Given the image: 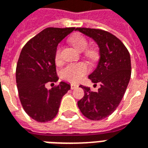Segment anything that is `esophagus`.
<instances>
[{"label":"esophagus","mask_w":148,"mask_h":148,"mask_svg":"<svg viewBox=\"0 0 148 148\" xmlns=\"http://www.w3.org/2000/svg\"><path fill=\"white\" fill-rule=\"evenodd\" d=\"M77 87H78V86L76 85V84H71V90H74V89H76V88H77Z\"/></svg>","instance_id":"1"}]
</instances>
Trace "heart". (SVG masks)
I'll list each match as a JSON object with an SVG mask.
<instances>
[{
  "label": "heart",
  "instance_id": "obj_1",
  "mask_svg": "<svg viewBox=\"0 0 148 148\" xmlns=\"http://www.w3.org/2000/svg\"><path fill=\"white\" fill-rule=\"evenodd\" d=\"M69 41L75 48L79 51H83L87 47L88 42L86 39L81 34H74L70 37ZM88 58L93 59L96 58L97 52L94 49H89L86 52ZM55 59L56 63H59L61 61V48L58 47L55 54ZM88 72V67L83 62L80 63H72L67 65L62 71V77L65 80L71 82H77L83 77L85 74Z\"/></svg>",
  "mask_w": 148,
  "mask_h": 148
}]
</instances>
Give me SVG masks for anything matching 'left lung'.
I'll use <instances>...</instances> for the list:
<instances>
[{"label":"left lung","instance_id":"1","mask_svg":"<svg viewBox=\"0 0 148 148\" xmlns=\"http://www.w3.org/2000/svg\"><path fill=\"white\" fill-rule=\"evenodd\" d=\"M90 37L99 47L100 58L97 68L89 78L93 83H101L97 92L81 85L84 97L77 101L82 113L90 120L100 121L108 117L117 108L126 91L131 77L129 52L117 37L106 31L77 27Z\"/></svg>","mask_w":148,"mask_h":148}]
</instances>
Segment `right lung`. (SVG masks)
<instances>
[{
    "label": "right lung",
    "instance_id": "right-lung-1",
    "mask_svg": "<svg viewBox=\"0 0 148 148\" xmlns=\"http://www.w3.org/2000/svg\"><path fill=\"white\" fill-rule=\"evenodd\" d=\"M74 30L75 27H47L30 39L21 52L16 70L19 97L26 113L38 122H47L56 116L62 97L71 89L64 82L51 90L45 85L58 80L55 51Z\"/></svg>",
    "mask_w": 148,
    "mask_h": 148
}]
</instances>
